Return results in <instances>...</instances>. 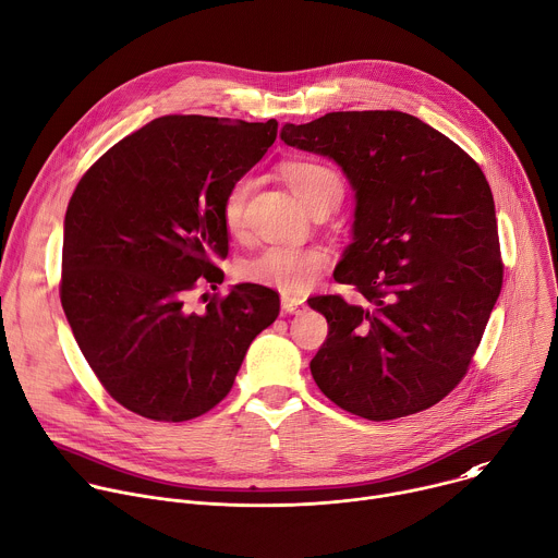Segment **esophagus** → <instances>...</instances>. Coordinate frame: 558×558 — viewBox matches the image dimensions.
I'll use <instances>...</instances> for the list:
<instances>
[{"label":"esophagus","mask_w":558,"mask_h":558,"mask_svg":"<svg viewBox=\"0 0 558 558\" xmlns=\"http://www.w3.org/2000/svg\"><path fill=\"white\" fill-rule=\"evenodd\" d=\"M282 312L284 314H302L305 312V300L282 293Z\"/></svg>","instance_id":"1"}]
</instances>
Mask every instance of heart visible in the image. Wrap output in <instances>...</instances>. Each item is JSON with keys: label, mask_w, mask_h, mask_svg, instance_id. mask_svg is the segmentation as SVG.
Here are the masks:
<instances>
[{"label": "heart", "mask_w": 558, "mask_h": 558, "mask_svg": "<svg viewBox=\"0 0 558 558\" xmlns=\"http://www.w3.org/2000/svg\"><path fill=\"white\" fill-rule=\"evenodd\" d=\"M282 178L307 209H314L316 205H329L333 209L342 197V180L333 169L320 162H287L282 167ZM246 195V178H238L225 193L222 220L231 233H238L244 225ZM327 260V251L323 246H267L240 265V278L276 287L291 295L307 291L325 271Z\"/></svg>", "instance_id": "b5f03b06"}]
</instances>
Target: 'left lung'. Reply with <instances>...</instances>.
<instances>
[{
    "instance_id": "obj_1",
    "label": "left lung",
    "mask_w": 558,
    "mask_h": 558,
    "mask_svg": "<svg viewBox=\"0 0 558 558\" xmlns=\"http://www.w3.org/2000/svg\"><path fill=\"white\" fill-rule=\"evenodd\" d=\"M284 144L333 160L353 189L351 244L333 278L363 305L318 295L329 336L312 376L338 408L391 421L468 374L502 284L492 189L449 137L400 111L284 124Z\"/></svg>"
}]
</instances>
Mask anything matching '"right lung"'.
<instances>
[{
  "mask_svg": "<svg viewBox=\"0 0 558 558\" xmlns=\"http://www.w3.org/2000/svg\"><path fill=\"white\" fill-rule=\"evenodd\" d=\"M278 122L167 116L120 140L80 180L64 218L62 307L86 363L126 410L182 423L231 391L280 298L242 282L202 314L186 293L225 274L227 189Z\"/></svg>",
  "mask_w": 558,
  "mask_h": 558,
  "instance_id": "right-lung-1",
  "label": "right lung"
}]
</instances>
